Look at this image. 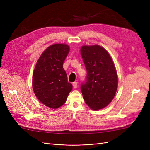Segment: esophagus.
Segmentation results:
<instances>
[{
    "label": "esophagus",
    "instance_id": "1",
    "mask_svg": "<svg viewBox=\"0 0 150 150\" xmlns=\"http://www.w3.org/2000/svg\"><path fill=\"white\" fill-rule=\"evenodd\" d=\"M72 85H73V88H74V89L77 88V87H78V83H77V82H74V83H73Z\"/></svg>",
    "mask_w": 150,
    "mask_h": 150
}]
</instances>
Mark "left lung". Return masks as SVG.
<instances>
[{
  "label": "left lung",
  "instance_id": "8db88e82",
  "mask_svg": "<svg viewBox=\"0 0 150 150\" xmlns=\"http://www.w3.org/2000/svg\"><path fill=\"white\" fill-rule=\"evenodd\" d=\"M81 56L87 70L81 91L85 103L93 110L108 105L117 89L118 78L113 61L108 52L98 45L83 46Z\"/></svg>",
  "mask_w": 150,
  "mask_h": 150
}]
</instances>
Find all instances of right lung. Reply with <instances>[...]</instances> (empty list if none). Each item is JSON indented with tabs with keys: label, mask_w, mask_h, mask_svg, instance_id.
I'll list each match as a JSON object with an SVG mask.
<instances>
[{
	"label": "right lung",
	"mask_w": 150,
	"mask_h": 150,
	"mask_svg": "<svg viewBox=\"0 0 150 150\" xmlns=\"http://www.w3.org/2000/svg\"><path fill=\"white\" fill-rule=\"evenodd\" d=\"M66 44L49 46L41 54L33 75V89L38 99L50 108L64 105L72 84L69 83L64 62L69 52Z\"/></svg>",
	"instance_id": "right-lung-1"
}]
</instances>
